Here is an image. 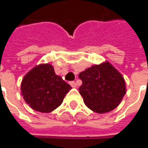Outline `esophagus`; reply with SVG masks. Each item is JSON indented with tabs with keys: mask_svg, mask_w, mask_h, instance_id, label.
Returning a JSON list of instances; mask_svg holds the SVG:
<instances>
[{
	"mask_svg": "<svg viewBox=\"0 0 148 148\" xmlns=\"http://www.w3.org/2000/svg\"><path fill=\"white\" fill-rule=\"evenodd\" d=\"M69 84H70V86H71L72 88H76V87H77V84H76V83H75V82H74V81L70 82V83H69Z\"/></svg>",
	"mask_w": 148,
	"mask_h": 148,
	"instance_id": "1",
	"label": "esophagus"
}]
</instances>
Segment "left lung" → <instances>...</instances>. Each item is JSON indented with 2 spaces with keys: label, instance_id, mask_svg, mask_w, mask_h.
Listing matches in <instances>:
<instances>
[{
  "label": "left lung",
  "instance_id": "obj_1",
  "mask_svg": "<svg viewBox=\"0 0 148 148\" xmlns=\"http://www.w3.org/2000/svg\"><path fill=\"white\" fill-rule=\"evenodd\" d=\"M83 84L79 93L85 105L98 114L116 108L126 93V85L122 74L109 61L95 64L79 75Z\"/></svg>",
  "mask_w": 148,
  "mask_h": 148
}]
</instances>
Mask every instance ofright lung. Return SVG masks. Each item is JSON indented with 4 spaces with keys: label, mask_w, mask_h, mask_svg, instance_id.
Returning <instances> with one entry per match:
<instances>
[{
    "label": "right lung",
    "mask_w": 148,
    "mask_h": 148,
    "mask_svg": "<svg viewBox=\"0 0 148 148\" xmlns=\"http://www.w3.org/2000/svg\"><path fill=\"white\" fill-rule=\"evenodd\" d=\"M72 88L55 73L51 64H40L24 75L21 82L23 100L34 110L50 113L60 106Z\"/></svg>",
    "instance_id": "1"
}]
</instances>
